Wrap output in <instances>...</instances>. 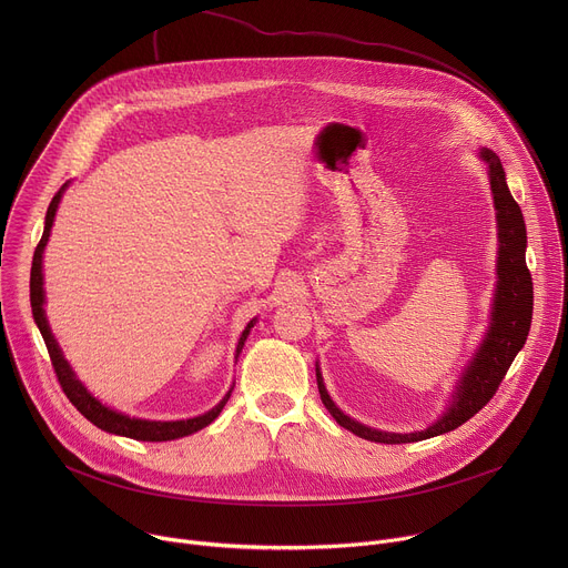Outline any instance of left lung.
Here are the masks:
<instances>
[{
	"label": "left lung",
	"mask_w": 568,
	"mask_h": 568,
	"mask_svg": "<svg viewBox=\"0 0 568 568\" xmlns=\"http://www.w3.org/2000/svg\"><path fill=\"white\" fill-rule=\"evenodd\" d=\"M480 156L490 169L488 175H490V189L495 195L497 224H499V261H497L499 281H497V294H495L493 326L488 335H485L474 362L467 366L458 384L454 404L447 409V414L425 432H416V434L377 432L351 420L335 407V402L326 393V386H323L321 373L316 368L321 402L326 404L331 416L344 429L353 432L359 438L384 443V445H399V443H418V440L440 436L460 427L493 399L513 359L526 344V337L530 331V318H532V278L526 267V224H524L519 204L508 191L501 159L488 148L480 150Z\"/></svg>",
	"instance_id": "obj_1"
}]
</instances>
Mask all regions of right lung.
<instances>
[{"label":"right lung","mask_w":568,"mask_h":568,"mask_svg":"<svg viewBox=\"0 0 568 568\" xmlns=\"http://www.w3.org/2000/svg\"><path fill=\"white\" fill-rule=\"evenodd\" d=\"M67 186V184H64ZM64 186L53 195L49 209H47V220H44V233L38 242L36 247V254H33V267H31V307H33V318L38 323V328L42 333V339L47 344V351H49V357H51V364H53V371H55V377L60 382V388L64 390V395L69 397V402L73 404V407L83 414L92 425H97L99 429L103 432H110V434H116V436H125V438H134V440H150V443H161V440H175V438H182V436H189V434H195L200 429H204L206 425H211L222 407L226 404L231 390L224 395V399L217 404L215 409H211L209 414L204 416H197V418H189V420H178V423H154V420H139V418H128L123 414H116L112 409H108L105 404H101L97 397H92L88 393V388L80 384L75 377H73V371L69 368V364L64 362L51 331H49V323H47V316H44V290H42V252L47 247V240H49V231H51V224H53V217H55V209H58V202L62 197V191ZM256 321V318H254ZM254 321L250 323V326L245 328V333H242L240 342H237V348H235V359L242 351V346H245V339L254 326Z\"/></svg>","instance_id":"1"}]
</instances>
